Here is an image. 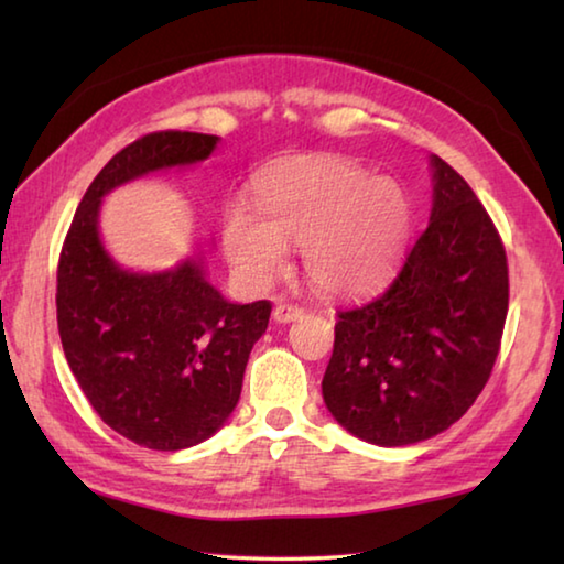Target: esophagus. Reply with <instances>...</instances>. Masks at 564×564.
Segmentation results:
<instances>
[{"instance_id": "34e87169", "label": "esophagus", "mask_w": 564, "mask_h": 564, "mask_svg": "<svg viewBox=\"0 0 564 564\" xmlns=\"http://www.w3.org/2000/svg\"><path fill=\"white\" fill-rule=\"evenodd\" d=\"M303 318V308L295 303H279L273 308V321L275 323H291V321H299Z\"/></svg>"}]
</instances>
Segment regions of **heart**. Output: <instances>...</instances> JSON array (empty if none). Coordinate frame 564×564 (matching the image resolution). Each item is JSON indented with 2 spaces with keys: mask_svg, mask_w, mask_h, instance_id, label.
<instances>
[{
  "mask_svg": "<svg viewBox=\"0 0 564 564\" xmlns=\"http://www.w3.org/2000/svg\"><path fill=\"white\" fill-rule=\"evenodd\" d=\"M256 206L234 202L221 221L228 261L263 283L303 246L308 279L328 293H362L393 271L410 234V202L393 178L348 159L285 164L256 186Z\"/></svg>",
  "mask_w": 564,
  "mask_h": 564,
  "instance_id": "1",
  "label": "heart"
}]
</instances>
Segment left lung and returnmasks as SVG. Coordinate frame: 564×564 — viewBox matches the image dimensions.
<instances>
[{"mask_svg":"<svg viewBox=\"0 0 564 564\" xmlns=\"http://www.w3.org/2000/svg\"><path fill=\"white\" fill-rule=\"evenodd\" d=\"M433 216L383 291L338 311L323 400L362 441L398 447L451 427L500 352L510 279L475 191L433 156Z\"/></svg>","mask_w":564,"mask_h":564,"instance_id":"left-lung-1","label":"left lung"}]
</instances>
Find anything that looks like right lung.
<instances>
[{
    "instance_id": "add662e5",
    "label": "right lung",
    "mask_w": 564,
    "mask_h": 564,
    "mask_svg": "<svg viewBox=\"0 0 564 564\" xmlns=\"http://www.w3.org/2000/svg\"><path fill=\"white\" fill-rule=\"evenodd\" d=\"M218 137L154 131L123 147L84 194L56 269V323L76 383L111 431L149 451H184L234 413L271 301L228 303L196 261L121 271L99 241L101 196L149 171L204 161Z\"/></svg>"
}]
</instances>
